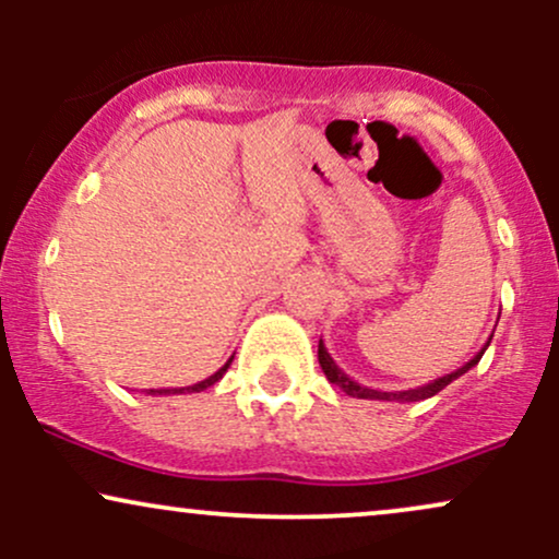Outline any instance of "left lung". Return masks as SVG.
<instances>
[{
  "instance_id": "obj_1",
  "label": "left lung",
  "mask_w": 559,
  "mask_h": 559,
  "mask_svg": "<svg viewBox=\"0 0 559 559\" xmlns=\"http://www.w3.org/2000/svg\"><path fill=\"white\" fill-rule=\"evenodd\" d=\"M491 336H493V333H491ZM491 336H489V342H486V344L480 346V349L476 352V355H473V360H467V362L463 365V368L452 370V373H447V376L436 378V381H431V383H423V386H415V389H407V391H381V389H370V386H362V383H357L355 378H349V376L344 373L342 368H338L336 360H333V357L329 355V349H325L323 338H320V344H318V362H320V368H323L325 378H329V381L333 383V386H338V389H342L344 394H349V396H357V400H381V402H420V400H428V396L439 394V391L444 389V386H449V383H452V381H457V378H460V376H465L467 370H471V368H476L480 357H484L486 346L491 344Z\"/></svg>"
}]
</instances>
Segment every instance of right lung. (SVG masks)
Masks as SVG:
<instances>
[{
    "instance_id": "1",
    "label": "right lung",
    "mask_w": 559,
    "mask_h": 559,
    "mask_svg": "<svg viewBox=\"0 0 559 559\" xmlns=\"http://www.w3.org/2000/svg\"><path fill=\"white\" fill-rule=\"evenodd\" d=\"M230 362H234V357H230V360L223 365L221 370H217V373H213L210 378H204V381H199V383H194V386H183V389H150V394H191V391H204V389H210L213 386V383H217L221 381L223 376H226V370L230 368Z\"/></svg>"
}]
</instances>
